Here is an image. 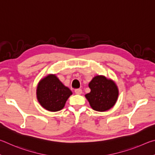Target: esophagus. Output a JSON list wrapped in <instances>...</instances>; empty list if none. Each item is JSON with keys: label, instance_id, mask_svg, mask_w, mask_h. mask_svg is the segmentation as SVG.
<instances>
[{"label": "esophagus", "instance_id": "1", "mask_svg": "<svg viewBox=\"0 0 155 155\" xmlns=\"http://www.w3.org/2000/svg\"><path fill=\"white\" fill-rule=\"evenodd\" d=\"M75 93L77 94H81L82 93V89H75Z\"/></svg>", "mask_w": 155, "mask_h": 155}]
</instances>
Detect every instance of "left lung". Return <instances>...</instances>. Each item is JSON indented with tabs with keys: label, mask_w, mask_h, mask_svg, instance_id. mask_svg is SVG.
<instances>
[{
	"label": "left lung",
	"mask_w": 155,
	"mask_h": 155,
	"mask_svg": "<svg viewBox=\"0 0 155 155\" xmlns=\"http://www.w3.org/2000/svg\"><path fill=\"white\" fill-rule=\"evenodd\" d=\"M91 92L85 97L94 110L105 112L115 105L118 88L113 80L104 75H97L88 84Z\"/></svg>",
	"instance_id": "obj_1"
}]
</instances>
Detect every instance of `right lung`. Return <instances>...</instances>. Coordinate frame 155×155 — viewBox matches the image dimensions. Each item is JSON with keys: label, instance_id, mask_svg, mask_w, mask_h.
I'll list each match as a JSON object with an SVG mask.
<instances>
[{"label": "right lung", "instance_id": "1", "mask_svg": "<svg viewBox=\"0 0 155 155\" xmlns=\"http://www.w3.org/2000/svg\"><path fill=\"white\" fill-rule=\"evenodd\" d=\"M72 92L59 80L56 75L50 74L40 80L37 97L40 105L50 112H57L64 107Z\"/></svg>", "mask_w": 155, "mask_h": 155}]
</instances>
